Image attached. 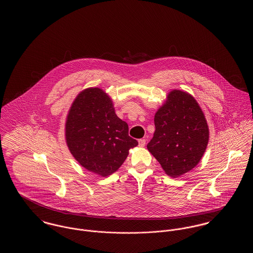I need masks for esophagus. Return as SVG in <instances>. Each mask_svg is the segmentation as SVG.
I'll return each instance as SVG.
<instances>
[{"label": "esophagus", "instance_id": "obj_1", "mask_svg": "<svg viewBox=\"0 0 253 253\" xmlns=\"http://www.w3.org/2000/svg\"><path fill=\"white\" fill-rule=\"evenodd\" d=\"M145 144H146V140H145V139H139V140H138L139 147H144Z\"/></svg>", "mask_w": 253, "mask_h": 253}]
</instances>
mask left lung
<instances>
[{"mask_svg": "<svg viewBox=\"0 0 253 253\" xmlns=\"http://www.w3.org/2000/svg\"><path fill=\"white\" fill-rule=\"evenodd\" d=\"M155 126L147 148L166 174L178 177L199 163L210 132L203 111L192 95L170 91L155 115Z\"/></svg>", "mask_w": 253, "mask_h": 253, "instance_id": "left-lung-1", "label": "left lung"}]
</instances>
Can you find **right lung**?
Listing matches in <instances>:
<instances>
[{"mask_svg":"<svg viewBox=\"0 0 253 253\" xmlns=\"http://www.w3.org/2000/svg\"><path fill=\"white\" fill-rule=\"evenodd\" d=\"M116 115L111 97L100 88L81 92L67 115L65 139L70 153L84 167L102 177L118 170L138 142Z\"/></svg>","mask_w":253,"mask_h":253,"instance_id":"1","label":"right lung"}]
</instances>
